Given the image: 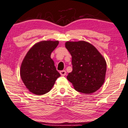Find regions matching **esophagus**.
<instances>
[{
  "mask_svg": "<svg viewBox=\"0 0 128 128\" xmlns=\"http://www.w3.org/2000/svg\"><path fill=\"white\" fill-rule=\"evenodd\" d=\"M60 75L62 76H64L66 75V70H61V71L60 72Z\"/></svg>",
  "mask_w": 128,
  "mask_h": 128,
  "instance_id": "1",
  "label": "esophagus"
}]
</instances>
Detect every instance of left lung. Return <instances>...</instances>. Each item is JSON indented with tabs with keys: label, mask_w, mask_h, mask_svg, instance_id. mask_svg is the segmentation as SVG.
<instances>
[{
	"label": "left lung",
	"mask_w": 128,
	"mask_h": 128,
	"mask_svg": "<svg viewBox=\"0 0 128 128\" xmlns=\"http://www.w3.org/2000/svg\"><path fill=\"white\" fill-rule=\"evenodd\" d=\"M65 46L72 56V71L67 79L76 91L90 94L101 88L106 79V63L94 46L86 41H67Z\"/></svg>",
	"instance_id": "1"
}]
</instances>
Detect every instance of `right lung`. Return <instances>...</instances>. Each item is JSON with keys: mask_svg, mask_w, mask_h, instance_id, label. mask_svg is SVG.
Listing matches in <instances>:
<instances>
[{"mask_svg": "<svg viewBox=\"0 0 128 128\" xmlns=\"http://www.w3.org/2000/svg\"><path fill=\"white\" fill-rule=\"evenodd\" d=\"M58 44V40H42L27 52L21 65L20 76L30 92L36 95L46 94L60 76L51 58Z\"/></svg>", "mask_w": 128, "mask_h": 128, "instance_id": "right-lung-1", "label": "right lung"}]
</instances>
